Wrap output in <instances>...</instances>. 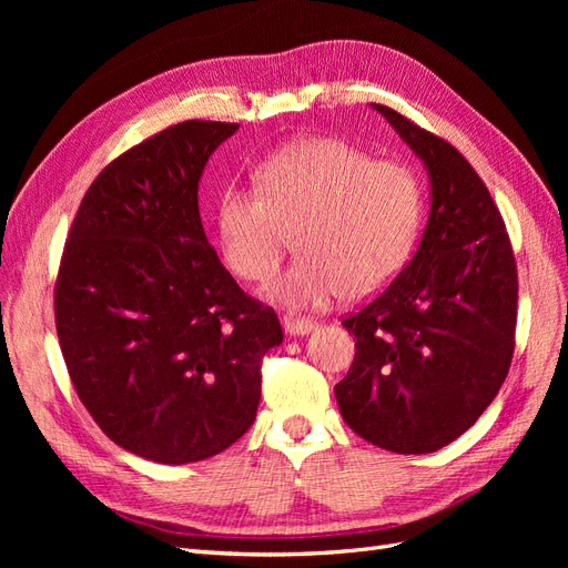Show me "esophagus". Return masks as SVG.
<instances>
[{
    "label": "esophagus",
    "instance_id": "obj_1",
    "mask_svg": "<svg viewBox=\"0 0 568 568\" xmlns=\"http://www.w3.org/2000/svg\"><path fill=\"white\" fill-rule=\"evenodd\" d=\"M282 326H284V332L291 336H303V334H311L315 329V322L307 317H298V315H284Z\"/></svg>",
    "mask_w": 568,
    "mask_h": 568
}]
</instances>
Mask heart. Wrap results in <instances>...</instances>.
I'll list each match as a JSON object with an SVG mask.
<instances>
[{"label":"heart","mask_w":568,"mask_h":568,"mask_svg":"<svg viewBox=\"0 0 568 568\" xmlns=\"http://www.w3.org/2000/svg\"><path fill=\"white\" fill-rule=\"evenodd\" d=\"M422 220L415 170L329 136L272 153L257 184L234 182L217 199L220 253L246 282H270L298 230L303 255L270 286L291 307L382 291L409 261Z\"/></svg>","instance_id":"obj_1"}]
</instances>
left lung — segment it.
Instances as JSON below:
<instances>
[{
  "mask_svg": "<svg viewBox=\"0 0 568 568\" xmlns=\"http://www.w3.org/2000/svg\"><path fill=\"white\" fill-rule=\"evenodd\" d=\"M374 109L424 161L432 213L405 270L341 322L355 336V359L334 393L359 438L422 455L474 426L505 382L517 332V263L471 163L398 111Z\"/></svg>",
  "mask_w": 568,
  "mask_h": 568,
  "instance_id": "left-lung-1",
  "label": "left lung"
}]
</instances>
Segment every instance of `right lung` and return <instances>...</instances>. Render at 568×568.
I'll use <instances>...</instances> for the list:
<instances>
[{
	"instance_id": "1",
	"label": "right lung",
	"mask_w": 568,
	"mask_h": 568,
	"mask_svg": "<svg viewBox=\"0 0 568 568\" xmlns=\"http://www.w3.org/2000/svg\"><path fill=\"white\" fill-rule=\"evenodd\" d=\"M236 123L184 120L113 159L82 196L54 286L68 376L115 445L161 464L242 438L284 334L220 263L199 180Z\"/></svg>"
}]
</instances>
